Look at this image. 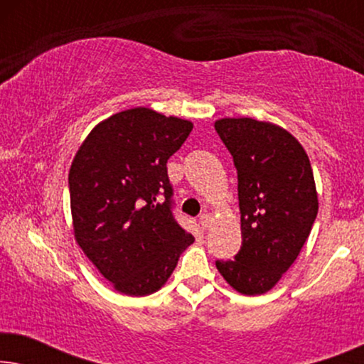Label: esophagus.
<instances>
[{
    "label": "esophagus",
    "mask_w": 364,
    "mask_h": 364,
    "mask_svg": "<svg viewBox=\"0 0 364 364\" xmlns=\"http://www.w3.org/2000/svg\"><path fill=\"white\" fill-rule=\"evenodd\" d=\"M200 223H202L203 228H208V227H210V223H212V217L208 215V213H202Z\"/></svg>",
    "instance_id": "obj_1"
}]
</instances>
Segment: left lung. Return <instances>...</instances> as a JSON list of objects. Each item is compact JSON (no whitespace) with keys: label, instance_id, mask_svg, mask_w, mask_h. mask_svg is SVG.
Here are the masks:
<instances>
[{"label":"left lung","instance_id":"obj_1","mask_svg":"<svg viewBox=\"0 0 364 364\" xmlns=\"http://www.w3.org/2000/svg\"><path fill=\"white\" fill-rule=\"evenodd\" d=\"M215 131L238 178L242 247L217 270L242 295H263L300 255L318 213L311 164L287 129L252 117H223Z\"/></svg>","mask_w":364,"mask_h":364}]
</instances>
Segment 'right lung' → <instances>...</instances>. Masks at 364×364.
<instances>
[{
    "mask_svg": "<svg viewBox=\"0 0 364 364\" xmlns=\"http://www.w3.org/2000/svg\"><path fill=\"white\" fill-rule=\"evenodd\" d=\"M192 127L154 109H127L99 122L73 159L74 238L122 295L157 291L196 240L172 215L167 176L168 157Z\"/></svg>",
    "mask_w": 364,
    "mask_h": 364,
    "instance_id": "1",
    "label": "right lung"
}]
</instances>
